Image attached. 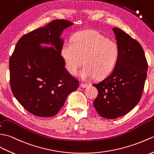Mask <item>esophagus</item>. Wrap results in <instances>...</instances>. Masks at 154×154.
Segmentation results:
<instances>
[{
	"label": "esophagus",
	"instance_id": "obj_1",
	"mask_svg": "<svg viewBox=\"0 0 154 154\" xmlns=\"http://www.w3.org/2000/svg\"><path fill=\"white\" fill-rule=\"evenodd\" d=\"M80 86L82 88H87L88 87V84H84V83H80Z\"/></svg>",
	"mask_w": 154,
	"mask_h": 154
}]
</instances>
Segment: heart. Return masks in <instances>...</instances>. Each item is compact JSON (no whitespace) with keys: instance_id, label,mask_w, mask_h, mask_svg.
<instances>
[{"instance_id":"1","label":"heart","mask_w":154,"mask_h":154,"mask_svg":"<svg viewBox=\"0 0 154 154\" xmlns=\"http://www.w3.org/2000/svg\"><path fill=\"white\" fill-rule=\"evenodd\" d=\"M61 54L67 70L72 75L81 72L84 80L103 78L110 74L117 64L119 57L117 43L110 40L96 30H86L76 33L72 43H65Z\"/></svg>"}]
</instances>
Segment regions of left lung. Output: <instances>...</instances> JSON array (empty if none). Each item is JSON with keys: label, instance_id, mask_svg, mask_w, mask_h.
I'll list each match as a JSON object with an SVG mask.
<instances>
[{"label": "left lung", "instance_id": "obj_1", "mask_svg": "<svg viewBox=\"0 0 154 154\" xmlns=\"http://www.w3.org/2000/svg\"><path fill=\"white\" fill-rule=\"evenodd\" d=\"M119 47V57L112 72L97 84L94 101L97 113L116 119L131 111L138 103L147 77L148 62L138 42L118 28L112 29Z\"/></svg>", "mask_w": 154, "mask_h": 154}]
</instances>
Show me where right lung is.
Masks as SVG:
<instances>
[{
  "instance_id": "right-lung-1",
  "label": "right lung",
  "mask_w": 154,
  "mask_h": 154,
  "mask_svg": "<svg viewBox=\"0 0 154 154\" xmlns=\"http://www.w3.org/2000/svg\"><path fill=\"white\" fill-rule=\"evenodd\" d=\"M66 20H53L43 28L23 35L10 57V84L14 97L26 110L39 117H51L63 107L66 97L79 87V81L64 68L61 55ZM55 48H42L40 43Z\"/></svg>"
}]
</instances>
